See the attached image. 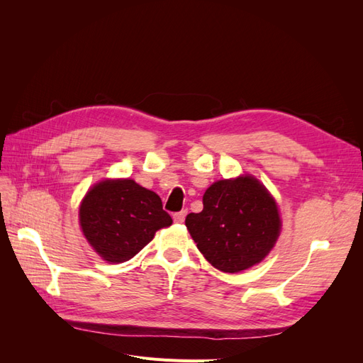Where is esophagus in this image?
<instances>
[{
	"label": "esophagus",
	"instance_id": "obj_1",
	"mask_svg": "<svg viewBox=\"0 0 363 363\" xmlns=\"http://www.w3.org/2000/svg\"><path fill=\"white\" fill-rule=\"evenodd\" d=\"M186 215H188V211H182V212H177V213H174V223H177V224H182V223L184 221V218H186Z\"/></svg>",
	"mask_w": 363,
	"mask_h": 363
}]
</instances>
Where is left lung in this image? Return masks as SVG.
Listing matches in <instances>:
<instances>
[{
	"mask_svg": "<svg viewBox=\"0 0 363 363\" xmlns=\"http://www.w3.org/2000/svg\"><path fill=\"white\" fill-rule=\"evenodd\" d=\"M184 223L208 263L232 274L265 259L281 228L276 200L251 175L215 182Z\"/></svg>",
	"mask_w": 363,
	"mask_h": 363,
	"instance_id": "obj_1",
	"label": "left lung"
}]
</instances>
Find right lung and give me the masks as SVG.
Wrapping results in <instances>:
<instances>
[{
    "mask_svg": "<svg viewBox=\"0 0 363 363\" xmlns=\"http://www.w3.org/2000/svg\"><path fill=\"white\" fill-rule=\"evenodd\" d=\"M80 225L91 247L108 263L130 260L172 224L160 196L135 180H103L80 204Z\"/></svg>",
    "mask_w": 363,
    "mask_h": 363,
    "instance_id": "right-lung-1",
    "label": "right lung"
}]
</instances>
